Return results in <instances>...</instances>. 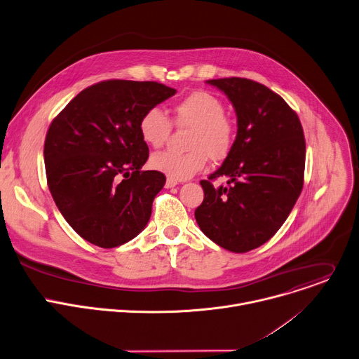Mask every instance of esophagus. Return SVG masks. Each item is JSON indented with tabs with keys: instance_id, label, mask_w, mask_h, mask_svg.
I'll return each instance as SVG.
<instances>
[{
	"instance_id": "1",
	"label": "esophagus",
	"mask_w": 359,
	"mask_h": 359,
	"mask_svg": "<svg viewBox=\"0 0 359 359\" xmlns=\"http://www.w3.org/2000/svg\"><path fill=\"white\" fill-rule=\"evenodd\" d=\"M177 185H178V181H175V180H172V178H168L167 182H165V188H174V187H177Z\"/></svg>"
}]
</instances>
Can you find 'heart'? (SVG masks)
Instances as JSON below:
<instances>
[{
	"label": "heart",
	"instance_id": "heart-1",
	"mask_svg": "<svg viewBox=\"0 0 359 359\" xmlns=\"http://www.w3.org/2000/svg\"><path fill=\"white\" fill-rule=\"evenodd\" d=\"M225 112V104L207 91H194L177 102L171 108V123L177 128L191 130L187 138L189 151L156 152L149 159L151 168L184 181L203 171L207 156L212 161L226 158L233 145L235 128ZM171 123L158 108L147 109L138 121L141 140L151 148L163 147L171 134Z\"/></svg>",
	"mask_w": 359,
	"mask_h": 359
}]
</instances>
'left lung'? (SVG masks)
Masks as SVG:
<instances>
[{
	"mask_svg": "<svg viewBox=\"0 0 359 359\" xmlns=\"http://www.w3.org/2000/svg\"><path fill=\"white\" fill-rule=\"evenodd\" d=\"M236 114V137L222 165L201 181L195 210L201 231L231 252L265 244L283 226L304 185L305 138L298 115L265 86L247 78L208 79ZM228 176L226 187L210 181Z\"/></svg>",
	"mask_w": 359,
	"mask_h": 359,
	"instance_id": "1",
	"label": "left lung"
}]
</instances>
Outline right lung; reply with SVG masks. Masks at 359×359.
I'll return each mask as SVG.
<instances>
[{
  "instance_id": "right-lung-1",
  "label": "right lung",
  "mask_w": 359,
  "mask_h": 359,
  "mask_svg": "<svg viewBox=\"0 0 359 359\" xmlns=\"http://www.w3.org/2000/svg\"><path fill=\"white\" fill-rule=\"evenodd\" d=\"M175 93L154 81L109 79L79 93L54 118L44 144L48 188L86 241L115 248L148 224L165 175L141 170L149 151L138 121Z\"/></svg>"
}]
</instances>
